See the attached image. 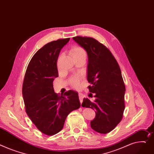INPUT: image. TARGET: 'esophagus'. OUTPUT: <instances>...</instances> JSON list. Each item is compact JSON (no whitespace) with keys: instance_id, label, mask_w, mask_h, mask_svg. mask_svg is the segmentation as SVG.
Masks as SVG:
<instances>
[{"instance_id":"esophagus-1","label":"esophagus","mask_w":154,"mask_h":154,"mask_svg":"<svg viewBox=\"0 0 154 154\" xmlns=\"http://www.w3.org/2000/svg\"><path fill=\"white\" fill-rule=\"evenodd\" d=\"M79 97L80 102V103H81V105H82V103L83 99H84V95H83L82 94L79 93Z\"/></svg>"}]
</instances>
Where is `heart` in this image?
<instances>
[{
    "label": "heart",
    "instance_id": "obj_1",
    "mask_svg": "<svg viewBox=\"0 0 154 154\" xmlns=\"http://www.w3.org/2000/svg\"><path fill=\"white\" fill-rule=\"evenodd\" d=\"M70 54L72 56V57H82V56L86 57V53L84 49L80 46H74L70 49ZM70 84L74 88H79L80 87V79L77 77L72 78L70 80Z\"/></svg>",
    "mask_w": 154,
    "mask_h": 154
}]
</instances>
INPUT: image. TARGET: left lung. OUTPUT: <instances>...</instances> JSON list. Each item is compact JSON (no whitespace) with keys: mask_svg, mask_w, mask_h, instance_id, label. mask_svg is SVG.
Listing matches in <instances>:
<instances>
[{"mask_svg":"<svg viewBox=\"0 0 154 154\" xmlns=\"http://www.w3.org/2000/svg\"><path fill=\"white\" fill-rule=\"evenodd\" d=\"M73 39L87 53L88 88L95 98L94 101L84 98L82 105L95 109L91 128L106 134L119 123L125 108L126 88L120 67L111 51L95 39L78 36Z\"/></svg>","mask_w":154,"mask_h":154,"instance_id":"left-lung-1","label":"left lung"}]
</instances>
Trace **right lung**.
<instances>
[{
    "label": "right lung",
    "instance_id": "right-lung-1",
    "mask_svg": "<svg viewBox=\"0 0 154 154\" xmlns=\"http://www.w3.org/2000/svg\"><path fill=\"white\" fill-rule=\"evenodd\" d=\"M69 40L59 39L39 49L29 61L23 80L26 114L38 129L48 136L62 130L67 115L80 106L77 92L70 90L58 96L53 88V81L58 77V56Z\"/></svg>",
    "mask_w": 154,
    "mask_h": 154
}]
</instances>
